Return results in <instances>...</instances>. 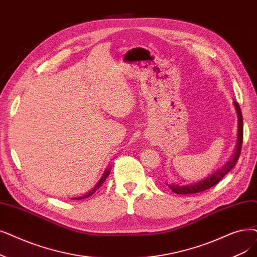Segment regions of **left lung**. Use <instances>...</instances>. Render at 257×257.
<instances>
[{"instance_id":"obj_1","label":"left lung","mask_w":257,"mask_h":257,"mask_svg":"<svg viewBox=\"0 0 257 257\" xmlns=\"http://www.w3.org/2000/svg\"><path fill=\"white\" fill-rule=\"evenodd\" d=\"M234 107H235L236 113H237V120H238V129H237V142L235 145V150H234L233 154L230 156V159L227 161V163L216 170L215 172L209 174L207 177L203 178L196 183L193 184H189V185H180V184H166L168 186L171 191H173L176 194H194L207 190V189L213 187L216 185L222 177H224L234 166L237 163L239 159V154L241 151V144H242V131H243V125H242V115H241V111L239 108V105L237 102L234 101L233 102Z\"/></svg>"}]
</instances>
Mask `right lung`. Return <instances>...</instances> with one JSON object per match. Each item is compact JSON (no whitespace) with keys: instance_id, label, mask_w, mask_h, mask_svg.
<instances>
[{"instance_id":"obj_1","label":"right lung","mask_w":257,"mask_h":257,"mask_svg":"<svg viewBox=\"0 0 257 257\" xmlns=\"http://www.w3.org/2000/svg\"><path fill=\"white\" fill-rule=\"evenodd\" d=\"M110 171H111V167H109V168H107L106 170H105V172H104V174H103V176L101 177V180H99L98 182H97V184L92 188V190H90L89 191L87 194H85V195H83V196H79V197H74L73 199H83V198H86V197H89V196H91L97 189L101 187L102 185H103V183L106 181V178L108 177V175H109V173H110Z\"/></svg>"}]
</instances>
